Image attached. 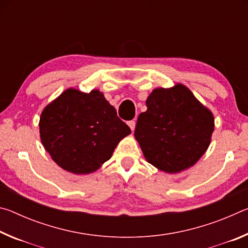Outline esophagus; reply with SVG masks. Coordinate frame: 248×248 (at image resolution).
I'll list each match as a JSON object with an SVG mask.
<instances>
[{"instance_id": "1", "label": "esophagus", "mask_w": 248, "mask_h": 248, "mask_svg": "<svg viewBox=\"0 0 248 248\" xmlns=\"http://www.w3.org/2000/svg\"><path fill=\"white\" fill-rule=\"evenodd\" d=\"M128 124H129V127H130V129L132 130H134V128H136V120H130V121H128Z\"/></svg>"}]
</instances>
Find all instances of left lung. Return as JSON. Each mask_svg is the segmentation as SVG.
<instances>
[{
  "mask_svg": "<svg viewBox=\"0 0 248 248\" xmlns=\"http://www.w3.org/2000/svg\"><path fill=\"white\" fill-rule=\"evenodd\" d=\"M138 117L134 137L145 158L167 173L190 167L208 149L215 120L184 85L156 89Z\"/></svg>",
  "mask_w": 248,
  "mask_h": 248,
  "instance_id": "8db88e82",
  "label": "left lung"
}]
</instances>
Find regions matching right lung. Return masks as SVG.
<instances>
[{"instance_id":"add662e5","label":"right lung","mask_w":248,"mask_h":248,"mask_svg":"<svg viewBox=\"0 0 248 248\" xmlns=\"http://www.w3.org/2000/svg\"><path fill=\"white\" fill-rule=\"evenodd\" d=\"M40 138L62 169L89 174L108 161L131 130L98 91L90 94L70 89L44 109Z\"/></svg>"}]
</instances>
